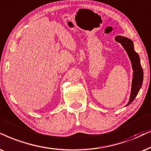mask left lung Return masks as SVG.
Returning a JSON list of instances; mask_svg holds the SVG:
<instances>
[{
  "label": "left lung",
  "instance_id": "obj_1",
  "mask_svg": "<svg viewBox=\"0 0 151 151\" xmlns=\"http://www.w3.org/2000/svg\"><path fill=\"white\" fill-rule=\"evenodd\" d=\"M116 42L120 43L122 45L127 54L130 58L132 67L133 70L132 80V87H131V92L128 103L126 106H128L134 101L135 97L137 96L139 91L142 87L144 79V72L140 63V58L139 55L135 52L134 49V44L132 41L130 39L127 38L123 36H116L115 37Z\"/></svg>",
  "mask_w": 151,
  "mask_h": 151
}]
</instances>
